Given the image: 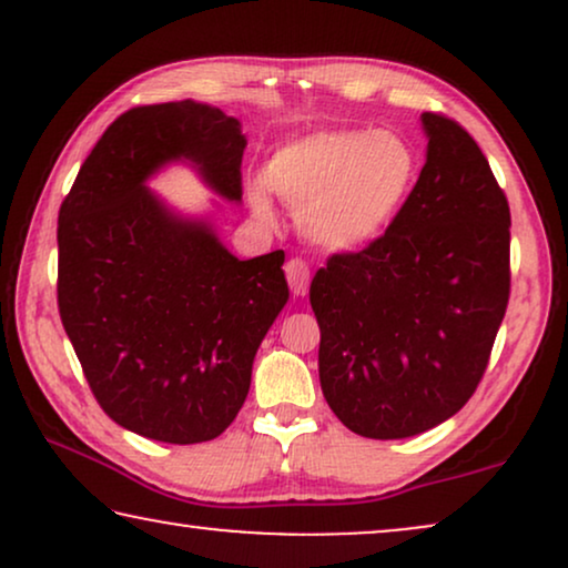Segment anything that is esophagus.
<instances>
[{
	"label": "esophagus",
	"mask_w": 568,
	"mask_h": 568,
	"mask_svg": "<svg viewBox=\"0 0 568 568\" xmlns=\"http://www.w3.org/2000/svg\"><path fill=\"white\" fill-rule=\"evenodd\" d=\"M286 282H290V290L297 294V297H305L307 290H310V268L307 263L302 258H292L286 261Z\"/></svg>",
	"instance_id": "1"
}]
</instances>
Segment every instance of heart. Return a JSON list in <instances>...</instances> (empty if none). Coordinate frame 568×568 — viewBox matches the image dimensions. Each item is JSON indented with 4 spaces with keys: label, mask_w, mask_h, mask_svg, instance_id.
Returning a JSON list of instances; mask_svg holds the SVG:
<instances>
[{
    "label": "heart",
    "mask_w": 568,
    "mask_h": 568,
    "mask_svg": "<svg viewBox=\"0 0 568 568\" xmlns=\"http://www.w3.org/2000/svg\"><path fill=\"white\" fill-rule=\"evenodd\" d=\"M266 178L313 243L348 253L372 245L398 220L414 193L418 154L390 129L315 131L284 144ZM268 185L255 181L247 189L261 216H271Z\"/></svg>",
    "instance_id": "1"
}]
</instances>
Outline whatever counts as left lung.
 <instances>
[{"label": "left lung", "instance_id": "left-lung-1", "mask_svg": "<svg viewBox=\"0 0 568 568\" xmlns=\"http://www.w3.org/2000/svg\"><path fill=\"white\" fill-rule=\"evenodd\" d=\"M426 162L375 243L310 284L321 387L341 424L406 439L447 422L484 377L509 302V204L460 123L422 113Z\"/></svg>", "mask_w": 568, "mask_h": 568}]
</instances>
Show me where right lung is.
<instances>
[{
	"label": "right lung",
	"mask_w": 568,
	"mask_h": 568,
	"mask_svg": "<svg viewBox=\"0 0 568 568\" xmlns=\"http://www.w3.org/2000/svg\"><path fill=\"white\" fill-rule=\"evenodd\" d=\"M247 139L220 108H131L84 160L59 209V315L100 408L170 445L235 422L253 359L290 300L284 251L237 258L209 216H183L146 181L185 162L243 201Z\"/></svg>",
	"instance_id": "1"
}]
</instances>
